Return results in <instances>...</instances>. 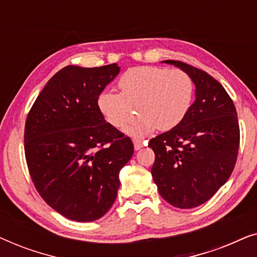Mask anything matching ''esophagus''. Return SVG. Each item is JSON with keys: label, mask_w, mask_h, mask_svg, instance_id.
Returning <instances> with one entry per match:
<instances>
[{"label": "esophagus", "mask_w": 257, "mask_h": 257, "mask_svg": "<svg viewBox=\"0 0 257 257\" xmlns=\"http://www.w3.org/2000/svg\"><path fill=\"white\" fill-rule=\"evenodd\" d=\"M133 145H135V150L138 151L142 149V147L145 145V143H143L142 140H138V139H133Z\"/></svg>", "instance_id": "1"}]
</instances>
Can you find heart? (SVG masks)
Returning <instances> with one entry per match:
<instances>
[{"label":"heart","instance_id":"obj_1","mask_svg":"<svg viewBox=\"0 0 257 257\" xmlns=\"http://www.w3.org/2000/svg\"><path fill=\"white\" fill-rule=\"evenodd\" d=\"M121 93L104 90L97 98L98 110L111 126L120 128L139 106L140 117L124 132L137 139L181 124L194 99V83L188 73L164 66H136L118 82Z\"/></svg>","mask_w":257,"mask_h":257}]
</instances>
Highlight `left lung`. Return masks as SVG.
Instances as JSON below:
<instances>
[{
    "instance_id": "obj_1",
    "label": "left lung",
    "mask_w": 257,
    "mask_h": 257,
    "mask_svg": "<svg viewBox=\"0 0 257 257\" xmlns=\"http://www.w3.org/2000/svg\"><path fill=\"white\" fill-rule=\"evenodd\" d=\"M188 73L195 100L184 121L151 139L152 177L159 194L178 208H194L226 184L236 163L240 128L233 100L208 73L179 61H163Z\"/></svg>"
}]
</instances>
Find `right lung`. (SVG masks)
<instances>
[{"label": "right lung", "instance_id": "1", "mask_svg": "<svg viewBox=\"0 0 257 257\" xmlns=\"http://www.w3.org/2000/svg\"><path fill=\"white\" fill-rule=\"evenodd\" d=\"M68 65L52 76L28 114L24 151L37 192L51 208L78 222L100 219L113 205L119 172L133 144L106 122L97 98L118 73Z\"/></svg>", "mask_w": 257, "mask_h": 257}]
</instances>
